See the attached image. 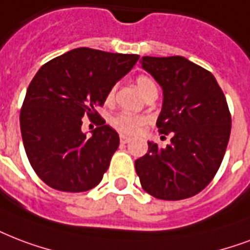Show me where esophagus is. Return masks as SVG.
Instances as JSON below:
<instances>
[{
  "mask_svg": "<svg viewBox=\"0 0 250 250\" xmlns=\"http://www.w3.org/2000/svg\"><path fill=\"white\" fill-rule=\"evenodd\" d=\"M119 139H121V144H127V143L131 142V139L127 138V136H125V135H121V136H119Z\"/></svg>",
  "mask_w": 250,
  "mask_h": 250,
  "instance_id": "1",
  "label": "esophagus"
}]
</instances>
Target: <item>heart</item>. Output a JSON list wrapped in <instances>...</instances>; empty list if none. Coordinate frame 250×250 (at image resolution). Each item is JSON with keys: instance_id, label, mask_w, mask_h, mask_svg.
<instances>
[{"instance_id": "b5f03b06", "label": "heart", "mask_w": 250, "mask_h": 250, "mask_svg": "<svg viewBox=\"0 0 250 250\" xmlns=\"http://www.w3.org/2000/svg\"><path fill=\"white\" fill-rule=\"evenodd\" d=\"M136 85L138 89L140 90L144 97L148 95L149 93L157 91V86L153 80L148 77V76H139L136 79ZM115 91L117 87L112 86L107 93V102H112L115 98ZM146 123V118L139 117V115H133V114H128V112H119L117 115H114L111 118V125L118 131H121L123 133H128V135H133V133L139 132V129L142 128L143 125Z\"/></svg>"}]
</instances>
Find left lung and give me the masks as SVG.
Segmentation results:
<instances>
[{
	"mask_svg": "<svg viewBox=\"0 0 250 250\" xmlns=\"http://www.w3.org/2000/svg\"><path fill=\"white\" fill-rule=\"evenodd\" d=\"M140 62L163 87L157 128L173 135L167 148L148 142V152L135 161L142 188L164 201L194 197L212 181L229 140L224 93L211 72L182 56H144Z\"/></svg>",
	"mask_w": 250,
	"mask_h": 250,
	"instance_id": "1",
	"label": "left lung"
}]
</instances>
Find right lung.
<instances>
[{
	"label": "right lung",
	"instance_id": "add662e5",
	"mask_svg": "<svg viewBox=\"0 0 250 250\" xmlns=\"http://www.w3.org/2000/svg\"><path fill=\"white\" fill-rule=\"evenodd\" d=\"M139 55L86 47L45 62L28 85L21 108V132L32 169L49 188L81 193L95 188L107 170L119 135L110 125L81 131V118L95 111L108 90L132 69Z\"/></svg>",
	"mask_w": 250,
	"mask_h": 250
}]
</instances>
